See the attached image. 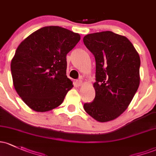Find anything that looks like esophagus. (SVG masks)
<instances>
[{"label": "esophagus", "instance_id": "esophagus-1", "mask_svg": "<svg viewBox=\"0 0 156 156\" xmlns=\"http://www.w3.org/2000/svg\"><path fill=\"white\" fill-rule=\"evenodd\" d=\"M82 83H83V81H82V80H81V79H78V80H76V81H75V84H76L77 87L81 86V85L82 84Z\"/></svg>", "mask_w": 156, "mask_h": 156}]
</instances>
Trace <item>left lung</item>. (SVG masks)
<instances>
[{
  "mask_svg": "<svg viewBox=\"0 0 156 156\" xmlns=\"http://www.w3.org/2000/svg\"><path fill=\"white\" fill-rule=\"evenodd\" d=\"M83 41L96 63L95 97L83 109L99 122L112 121L126 110L139 87V55L128 38L110 31L89 34Z\"/></svg>",
  "mask_w": 156,
  "mask_h": 156,
  "instance_id": "8db88e82",
  "label": "left lung"
}]
</instances>
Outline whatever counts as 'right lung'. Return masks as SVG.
<instances>
[{
	"mask_svg": "<svg viewBox=\"0 0 156 156\" xmlns=\"http://www.w3.org/2000/svg\"><path fill=\"white\" fill-rule=\"evenodd\" d=\"M79 34L50 26L39 29L20 44L11 61L14 87L33 110L47 112L62 104L73 87L66 76V54Z\"/></svg>",
	"mask_w": 156,
	"mask_h": 156,
	"instance_id": "right-lung-1",
	"label": "right lung"
}]
</instances>
